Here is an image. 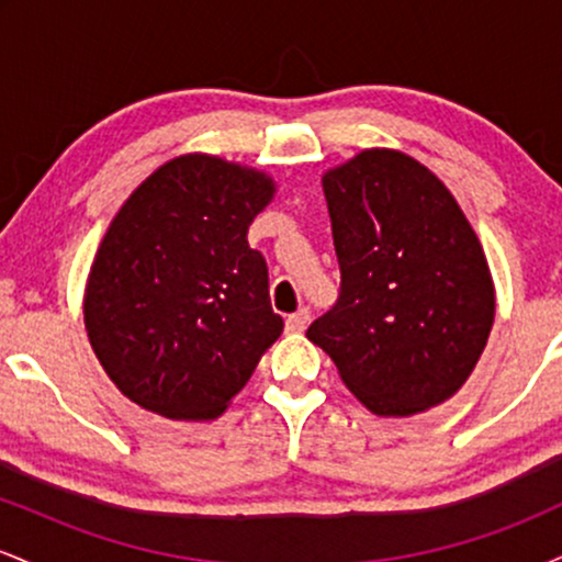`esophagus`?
I'll return each instance as SVG.
<instances>
[{
    "instance_id": "1",
    "label": "esophagus",
    "mask_w": 562,
    "mask_h": 562,
    "mask_svg": "<svg viewBox=\"0 0 562 562\" xmlns=\"http://www.w3.org/2000/svg\"><path fill=\"white\" fill-rule=\"evenodd\" d=\"M308 319H312V312H308V308L303 306V308H299V312H295V314H290L285 325H288L290 333H301V330H306Z\"/></svg>"
}]
</instances>
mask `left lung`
Returning <instances> with one entry per match:
<instances>
[{
  "label": "left lung",
  "instance_id": "8db88e82",
  "mask_svg": "<svg viewBox=\"0 0 562 562\" xmlns=\"http://www.w3.org/2000/svg\"><path fill=\"white\" fill-rule=\"evenodd\" d=\"M338 301L306 338L375 415H415L460 391L494 322L479 237L451 192L396 150H364L322 179Z\"/></svg>",
  "mask_w": 562,
  "mask_h": 562
}]
</instances>
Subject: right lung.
<instances>
[{"label":"right lung","instance_id":"right-lung-1","mask_svg":"<svg viewBox=\"0 0 562 562\" xmlns=\"http://www.w3.org/2000/svg\"><path fill=\"white\" fill-rule=\"evenodd\" d=\"M272 179L182 156L142 182L92 263L83 322L124 396L173 420H209L280 338L267 259L248 227Z\"/></svg>","mask_w":562,"mask_h":562}]
</instances>
